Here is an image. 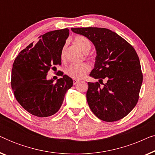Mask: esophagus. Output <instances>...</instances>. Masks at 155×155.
I'll list each match as a JSON object with an SVG mask.
<instances>
[{
  "mask_svg": "<svg viewBox=\"0 0 155 155\" xmlns=\"http://www.w3.org/2000/svg\"><path fill=\"white\" fill-rule=\"evenodd\" d=\"M78 82H79V80L73 79V84H74V85H75V84H78Z\"/></svg>",
  "mask_w": 155,
  "mask_h": 155,
  "instance_id": "obj_1",
  "label": "esophagus"
}]
</instances>
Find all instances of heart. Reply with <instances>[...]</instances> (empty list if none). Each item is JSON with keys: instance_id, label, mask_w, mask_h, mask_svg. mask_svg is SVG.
I'll return each instance as SVG.
<instances>
[{"instance_id": "1", "label": "heart", "mask_w": 155, "mask_h": 155, "mask_svg": "<svg viewBox=\"0 0 155 155\" xmlns=\"http://www.w3.org/2000/svg\"><path fill=\"white\" fill-rule=\"evenodd\" d=\"M74 43L77 45L80 50L84 54L89 52L91 48V43L90 40L82 36H78L74 39ZM65 46H63L61 51V58L62 60L65 57ZM90 70V66L87 63H78V64H72L66 70L67 75L73 79H82Z\"/></svg>"}]
</instances>
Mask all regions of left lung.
Here are the masks:
<instances>
[{
    "label": "left lung",
    "mask_w": 155,
    "mask_h": 155,
    "mask_svg": "<svg viewBox=\"0 0 155 155\" xmlns=\"http://www.w3.org/2000/svg\"><path fill=\"white\" fill-rule=\"evenodd\" d=\"M71 30L86 37L96 48L94 68L90 75L99 79V82L104 78L107 80L103 86L98 82H88L87 100L90 109L107 122L124 118L137 103L143 82L140 63L134 48L106 28L81 27Z\"/></svg>",
    "instance_id": "left-lung-1"
}]
</instances>
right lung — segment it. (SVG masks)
<instances>
[{
  "label": "right lung",
  "mask_w": 155,
  "mask_h": 155,
  "mask_svg": "<svg viewBox=\"0 0 155 155\" xmlns=\"http://www.w3.org/2000/svg\"><path fill=\"white\" fill-rule=\"evenodd\" d=\"M69 36V29L54 30L39 37L19 53L12 65L11 87L19 104L29 114L48 117L56 113L65 94L73 86L71 78L46 80L50 69L61 65V51Z\"/></svg>",
  "instance_id": "right-lung-1"
}]
</instances>
